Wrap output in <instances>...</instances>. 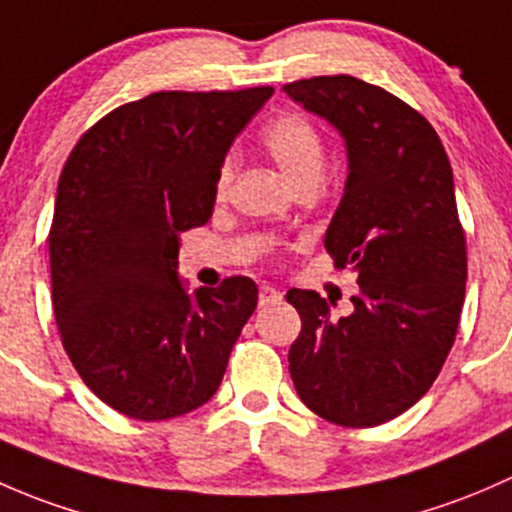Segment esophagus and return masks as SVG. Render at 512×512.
Instances as JSON below:
<instances>
[{
	"instance_id": "34e87169",
	"label": "esophagus",
	"mask_w": 512,
	"mask_h": 512,
	"mask_svg": "<svg viewBox=\"0 0 512 512\" xmlns=\"http://www.w3.org/2000/svg\"><path fill=\"white\" fill-rule=\"evenodd\" d=\"M278 300H281V293H278L276 288H273V286H261V291H258V305H261V308L278 303Z\"/></svg>"
}]
</instances>
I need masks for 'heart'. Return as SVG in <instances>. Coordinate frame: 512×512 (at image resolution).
I'll return each mask as SVG.
<instances>
[{
	"instance_id": "obj_1",
	"label": "heart",
	"mask_w": 512,
	"mask_h": 512,
	"mask_svg": "<svg viewBox=\"0 0 512 512\" xmlns=\"http://www.w3.org/2000/svg\"><path fill=\"white\" fill-rule=\"evenodd\" d=\"M261 145L268 155L278 162L291 182L298 184L318 182L323 177L325 160H328V147L318 125L300 113H283L263 128ZM234 179V155H226L221 160L217 179H214V194L221 199L231 187Z\"/></svg>"
}]
</instances>
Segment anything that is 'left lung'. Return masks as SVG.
Here are the masks:
<instances>
[{
    "mask_svg": "<svg viewBox=\"0 0 512 512\" xmlns=\"http://www.w3.org/2000/svg\"><path fill=\"white\" fill-rule=\"evenodd\" d=\"M283 91L345 138L350 172L325 249L360 286L345 318L315 291L286 295L303 323L288 370L310 412L367 429L414 407L456 340L468 268L451 162L429 120L384 88L315 76Z\"/></svg>",
    "mask_w": 512,
    "mask_h": 512,
    "instance_id": "8db88e82",
    "label": "left lung"
}]
</instances>
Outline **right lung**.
Here are the masks:
<instances>
[{
  "mask_svg": "<svg viewBox=\"0 0 512 512\" xmlns=\"http://www.w3.org/2000/svg\"><path fill=\"white\" fill-rule=\"evenodd\" d=\"M271 93H150L103 115L63 165L49 231L56 325L86 387L130 419L207 404L256 310L246 276L189 295L177 254L212 217L221 160Z\"/></svg>",
  "mask_w": 512,
  "mask_h": 512,
  "instance_id": "obj_1",
  "label": "right lung"
}]
</instances>
